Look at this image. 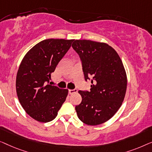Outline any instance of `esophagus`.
<instances>
[{"instance_id": "obj_1", "label": "esophagus", "mask_w": 152, "mask_h": 152, "mask_svg": "<svg viewBox=\"0 0 152 152\" xmlns=\"http://www.w3.org/2000/svg\"><path fill=\"white\" fill-rule=\"evenodd\" d=\"M77 89H69V93L70 94H75L77 92Z\"/></svg>"}]
</instances>
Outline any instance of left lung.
<instances>
[{
    "instance_id": "left-lung-1",
    "label": "left lung",
    "mask_w": 152,
    "mask_h": 152,
    "mask_svg": "<svg viewBox=\"0 0 152 152\" xmlns=\"http://www.w3.org/2000/svg\"><path fill=\"white\" fill-rule=\"evenodd\" d=\"M72 48L82 61L85 80L93 78L90 91H79L78 118L98 125L112 118L121 107L127 89V74L121 58L112 47L90 40H74Z\"/></svg>"
}]
</instances>
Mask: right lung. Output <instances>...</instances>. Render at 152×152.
Here are the masks:
<instances>
[{"label":"right lung","mask_w":152,"mask_h":152,"mask_svg":"<svg viewBox=\"0 0 152 152\" xmlns=\"http://www.w3.org/2000/svg\"><path fill=\"white\" fill-rule=\"evenodd\" d=\"M74 40L46 39L34 45L21 61L16 80L19 102L27 114L41 123L52 121L65 101L68 89L49 85L51 74Z\"/></svg>","instance_id":"1"}]
</instances>
